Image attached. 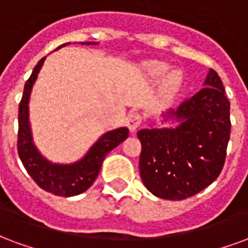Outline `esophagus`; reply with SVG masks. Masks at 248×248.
<instances>
[{
  "label": "esophagus",
  "mask_w": 248,
  "mask_h": 248,
  "mask_svg": "<svg viewBox=\"0 0 248 248\" xmlns=\"http://www.w3.org/2000/svg\"><path fill=\"white\" fill-rule=\"evenodd\" d=\"M141 115L140 113H137V112H132L131 115L128 116L126 119V125L129 128V131L135 132L139 128V126L141 125Z\"/></svg>",
  "instance_id": "esophagus-1"
}]
</instances>
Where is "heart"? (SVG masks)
I'll return each instance as SVG.
<instances>
[{
	"mask_svg": "<svg viewBox=\"0 0 248 248\" xmlns=\"http://www.w3.org/2000/svg\"><path fill=\"white\" fill-rule=\"evenodd\" d=\"M168 64L158 61H151L145 63V70L148 77L153 80H160L163 75L168 71ZM166 76V75H165ZM182 86V74L178 70H171L162 79L161 88L162 92L168 96H173L174 93L180 91Z\"/></svg>",
	"mask_w": 248,
	"mask_h": 248,
	"instance_id": "1",
	"label": "heart"
}]
</instances>
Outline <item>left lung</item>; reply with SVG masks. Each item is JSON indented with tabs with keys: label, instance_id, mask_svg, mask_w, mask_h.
Segmentation results:
<instances>
[{
	"label": "left lung",
	"instance_id": "8db88e82",
	"mask_svg": "<svg viewBox=\"0 0 248 248\" xmlns=\"http://www.w3.org/2000/svg\"><path fill=\"white\" fill-rule=\"evenodd\" d=\"M203 88L177 109L162 113L177 126H151L137 132L141 141L140 176L158 198L181 201L194 196L223 168L230 140V102L223 83L209 70Z\"/></svg>",
	"mask_w": 248,
	"mask_h": 248
}]
</instances>
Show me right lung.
<instances>
[{
  "instance_id": "add662e5",
  "label": "right lung",
  "mask_w": 248,
  "mask_h": 248,
  "mask_svg": "<svg viewBox=\"0 0 248 248\" xmlns=\"http://www.w3.org/2000/svg\"><path fill=\"white\" fill-rule=\"evenodd\" d=\"M64 43L58 48L67 46ZM82 45H96L95 42H82ZM57 48V50H58ZM46 57L34 67L31 77L25 84L22 99L18 109V155L25 169L28 170L39 187L51 194L61 197L78 196L86 191L96 180L106 156L128 137V128L122 126L104 133L87 152L86 156L72 164H54L41 155L32 141L31 126L29 122V100L32 84L42 68Z\"/></svg>"
}]
</instances>
